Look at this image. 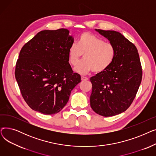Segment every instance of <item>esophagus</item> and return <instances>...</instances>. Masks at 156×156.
<instances>
[{"label": "esophagus", "mask_w": 156, "mask_h": 156, "mask_svg": "<svg viewBox=\"0 0 156 156\" xmlns=\"http://www.w3.org/2000/svg\"><path fill=\"white\" fill-rule=\"evenodd\" d=\"M81 80H82V81H85V80H88V78L87 77H86V76H81Z\"/></svg>", "instance_id": "34e87169"}]
</instances>
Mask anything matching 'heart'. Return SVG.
Segmentation results:
<instances>
[{"mask_svg": "<svg viewBox=\"0 0 156 156\" xmlns=\"http://www.w3.org/2000/svg\"><path fill=\"white\" fill-rule=\"evenodd\" d=\"M114 45L88 32L78 38V44H73L68 50L69 62L75 66L83 54L84 60L80 62L75 70L81 74L93 71L101 73L110 67L116 55Z\"/></svg>", "mask_w": 156, "mask_h": 156, "instance_id": "obj_1", "label": "heart"}]
</instances>
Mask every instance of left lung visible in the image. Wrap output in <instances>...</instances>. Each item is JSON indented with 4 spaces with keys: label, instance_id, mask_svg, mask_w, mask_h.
<instances>
[{
    "label": "left lung",
    "instance_id": "obj_1",
    "mask_svg": "<svg viewBox=\"0 0 156 156\" xmlns=\"http://www.w3.org/2000/svg\"><path fill=\"white\" fill-rule=\"evenodd\" d=\"M116 48L110 67L90 78V106L94 112L109 117L125 112L136 97L142 78V65L135 45L120 33L96 29Z\"/></svg>",
    "mask_w": 156,
    "mask_h": 156
}]
</instances>
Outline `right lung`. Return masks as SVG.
Wrapping results in <instances>:
<instances>
[{"instance_id":"right-lung-1","label":"right lung","mask_w":156,"mask_h":156,"mask_svg":"<svg viewBox=\"0 0 156 156\" xmlns=\"http://www.w3.org/2000/svg\"><path fill=\"white\" fill-rule=\"evenodd\" d=\"M69 33L65 28L38 32L23 45L16 64L15 78L24 101L46 115L60 112L81 81L69 63L74 42Z\"/></svg>"}]
</instances>
